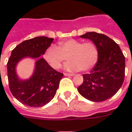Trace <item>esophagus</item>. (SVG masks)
<instances>
[{"instance_id":"esophagus-1","label":"esophagus","mask_w":132,"mask_h":132,"mask_svg":"<svg viewBox=\"0 0 132 132\" xmlns=\"http://www.w3.org/2000/svg\"><path fill=\"white\" fill-rule=\"evenodd\" d=\"M65 76H74V74H71V73H64Z\"/></svg>"}]
</instances>
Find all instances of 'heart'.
Masks as SVG:
<instances>
[{"label": "heart", "instance_id": "b5f03b06", "mask_svg": "<svg viewBox=\"0 0 132 132\" xmlns=\"http://www.w3.org/2000/svg\"><path fill=\"white\" fill-rule=\"evenodd\" d=\"M44 59L54 69H59L66 60L69 62L65 68L69 71L86 72L91 70L97 63L98 51L92 42L82 43L78 40H70L61 41L55 46H50L44 53Z\"/></svg>", "mask_w": 132, "mask_h": 132}]
</instances>
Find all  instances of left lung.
I'll use <instances>...</instances> for the list:
<instances>
[{
	"label": "left lung",
	"instance_id": "left-lung-1",
	"mask_svg": "<svg viewBox=\"0 0 132 132\" xmlns=\"http://www.w3.org/2000/svg\"><path fill=\"white\" fill-rule=\"evenodd\" d=\"M80 37L89 39L96 46L98 58L90 73L83 75L84 83L77 90L88 100L101 102L114 96L123 84L125 57L119 46L105 35L88 32Z\"/></svg>",
	"mask_w": 132,
	"mask_h": 132
}]
</instances>
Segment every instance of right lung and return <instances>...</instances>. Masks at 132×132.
Returning <instances> with one entry per match:
<instances>
[{"mask_svg":"<svg viewBox=\"0 0 132 132\" xmlns=\"http://www.w3.org/2000/svg\"><path fill=\"white\" fill-rule=\"evenodd\" d=\"M45 36L36 37L20 43L11 51L7 62V76L10 91L22 103L33 108L42 107L53 98L63 73L57 72L48 65L42 55L53 41ZM26 57L36 59L33 75L27 80L17 76L16 66Z\"/></svg>","mask_w":132,"mask_h":132,"instance_id":"1","label":"right lung"}]
</instances>
